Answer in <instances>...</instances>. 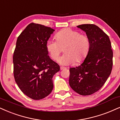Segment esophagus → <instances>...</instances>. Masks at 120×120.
<instances>
[{"mask_svg":"<svg viewBox=\"0 0 120 120\" xmlns=\"http://www.w3.org/2000/svg\"><path fill=\"white\" fill-rule=\"evenodd\" d=\"M66 68H66V67H60V70H63V69H66Z\"/></svg>","mask_w":120,"mask_h":120,"instance_id":"1","label":"esophagus"}]
</instances>
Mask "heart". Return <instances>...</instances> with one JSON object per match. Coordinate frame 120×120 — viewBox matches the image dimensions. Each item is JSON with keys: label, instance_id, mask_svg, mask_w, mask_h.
<instances>
[{"label": "heart", "instance_id": "b5f03b06", "mask_svg": "<svg viewBox=\"0 0 120 120\" xmlns=\"http://www.w3.org/2000/svg\"><path fill=\"white\" fill-rule=\"evenodd\" d=\"M56 41L48 40L47 51L54 60H57L64 48L65 54L59 60L63 65L80 63L86 57L90 50V42L87 35L80 34L78 31L70 28L63 29L55 35Z\"/></svg>", "mask_w": 120, "mask_h": 120}]
</instances>
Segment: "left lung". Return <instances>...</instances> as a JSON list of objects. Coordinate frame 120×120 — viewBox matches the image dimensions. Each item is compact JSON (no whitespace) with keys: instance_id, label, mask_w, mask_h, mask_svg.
<instances>
[{"instance_id":"left-lung-1","label":"left lung","mask_w":120,"mask_h":120,"mask_svg":"<svg viewBox=\"0 0 120 120\" xmlns=\"http://www.w3.org/2000/svg\"><path fill=\"white\" fill-rule=\"evenodd\" d=\"M90 42V50L80 66L69 68V84L72 89L83 96L90 95L103 86L111 73L113 52L109 36L92 24L79 25Z\"/></svg>"}]
</instances>
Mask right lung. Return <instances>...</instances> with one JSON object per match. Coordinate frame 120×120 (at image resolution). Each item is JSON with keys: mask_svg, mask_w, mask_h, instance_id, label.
<instances>
[{"mask_svg": "<svg viewBox=\"0 0 120 120\" xmlns=\"http://www.w3.org/2000/svg\"><path fill=\"white\" fill-rule=\"evenodd\" d=\"M54 29L32 23L18 37L13 54L15 81L33 100L44 98L53 88L52 78L60 66L50 58L46 43Z\"/></svg>", "mask_w": 120, "mask_h": 120, "instance_id": "1", "label": "right lung"}]
</instances>
